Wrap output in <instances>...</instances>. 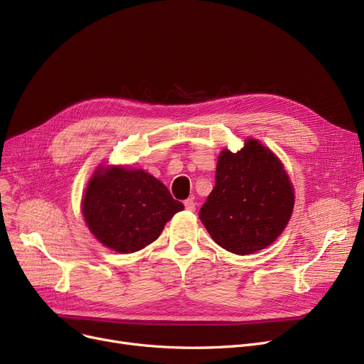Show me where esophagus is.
<instances>
[{
  "instance_id": "1",
  "label": "esophagus",
  "mask_w": 364,
  "mask_h": 364,
  "mask_svg": "<svg viewBox=\"0 0 364 364\" xmlns=\"http://www.w3.org/2000/svg\"><path fill=\"white\" fill-rule=\"evenodd\" d=\"M184 206H186L187 211H192V213H195V211H196V203H195V200H193V199H187V200H184Z\"/></svg>"
}]
</instances>
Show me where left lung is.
<instances>
[{
    "mask_svg": "<svg viewBox=\"0 0 364 364\" xmlns=\"http://www.w3.org/2000/svg\"><path fill=\"white\" fill-rule=\"evenodd\" d=\"M294 205V184L282 161L259 140L246 139L236 153L221 150L215 187L199 218L225 251L250 255L283 233Z\"/></svg>",
    "mask_w": 364,
    "mask_h": 364,
    "instance_id": "obj_1",
    "label": "left lung"
}]
</instances>
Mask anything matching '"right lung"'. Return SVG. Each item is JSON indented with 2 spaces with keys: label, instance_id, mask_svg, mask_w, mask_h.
Listing matches in <instances>:
<instances>
[{
  "label": "right lung",
  "instance_id": "obj_1",
  "mask_svg": "<svg viewBox=\"0 0 364 364\" xmlns=\"http://www.w3.org/2000/svg\"><path fill=\"white\" fill-rule=\"evenodd\" d=\"M183 209L164 183L144 169L125 165L95 168L81 202L92 236L119 254L137 252L155 242Z\"/></svg>",
  "mask_w": 364,
  "mask_h": 364
}]
</instances>
